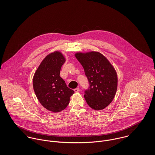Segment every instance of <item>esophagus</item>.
<instances>
[{
    "label": "esophagus",
    "instance_id": "34e87169",
    "mask_svg": "<svg viewBox=\"0 0 155 155\" xmlns=\"http://www.w3.org/2000/svg\"><path fill=\"white\" fill-rule=\"evenodd\" d=\"M74 91L75 92L77 93V92H78L80 91V89H79V88H76V89H75Z\"/></svg>",
    "mask_w": 155,
    "mask_h": 155
}]
</instances>
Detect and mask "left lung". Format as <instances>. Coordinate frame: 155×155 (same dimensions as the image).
<instances>
[{
	"label": "left lung",
	"mask_w": 155,
	"mask_h": 155,
	"mask_svg": "<svg viewBox=\"0 0 155 155\" xmlns=\"http://www.w3.org/2000/svg\"><path fill=\"white\" fill-rule=\"evenodd\" d=\"M83 66L89 81L84 98L95 110L107 107L113 100L117 88V75L112 64L101 53L91 51L75 54Z\"/></svg>",
	"instance_id": "left-lung-1"
}]
</instances>
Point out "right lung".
<instances>
[{
  "instance_id": "right-lung-1",
  "label": "right lung",
  "mask_w": 155,
  "mask_h": 155,
  "mask_svg": "<svg viewBox=\"0 0 155 155\" xmlns=\"http://www.w3.org/2000/svg\"><path fill=\"white\" fill-rule=\"evenodd\" d=\"M64 62L61 52L49 54L41 63L33 78V89L38 101L45 108L54 113L65 109L74 93L60 76Z\"/></svg>"
}]
</instances>
